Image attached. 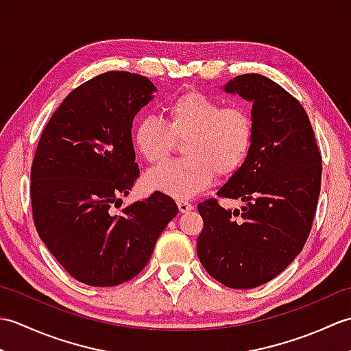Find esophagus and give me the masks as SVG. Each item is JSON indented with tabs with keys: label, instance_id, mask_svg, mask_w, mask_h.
Returning <instances> with one entry per match:
<instances>
[{
	"label": "esophagus",
	"instance_id": "34e87169",
	"mask_svg": "<svg viewBox=\"0 0 351 351\" xmlns=\"http://www.w3.org/2000/svg\"><path fill=\"white\" fill-rule=\"evenodd\" d=\"M178 208H180L181 213H189L195 206H193L190 202H187V200H178Z\"/></svg>",
	"mask_w": 351,
	"mask_h": 351
}]
</instances>
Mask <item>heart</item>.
I'll return each instance as SVG.
<instances>
[{"instance_id": "heart-1", "label": "heart", "mask_w": 351, "mask_h": 351, "mask_svg": "<svg viewBox=\"0 0 351 351\" xmlns=\"http://www.w3.org/2000/svg\"><path fill=\"white\" fill-rule=\"evenodd\" d=\"M166 121L140 117L132 143L147 162H160L184 140V158L152 169L146 187L178 199H190L210 187L214 173L230 176L241 169L253 145V121L243 107H225L221 101L199 90L171 98Z\"/></svg>"}]
</instances>
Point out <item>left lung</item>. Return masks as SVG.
Segmentation results:
<instances>
[{
  "instance_id": "obj_1",
  "label": "left lung",
  "mask_w": 351,
  "mask_h": 351,
  "mask_svg": "<svg viewBox=\"0 0 351 351\" xmlns=\"http://www.w3.org/2000/svg\"><path fill=\"white\" fill-rule=\"evenodd\" d=\"M226 92L253 102V145L217 196L241 199V211L217 199L197 205L204 229L197 256L225 287L256 288L293 263L306 243L322 189V154L302 104L259 73L238 75Z\"/></svg>"
}]
</instances>
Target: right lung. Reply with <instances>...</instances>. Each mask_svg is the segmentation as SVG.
I'll return each mask as SVG.
<instances>
[{
    "mask_svg": "<svg viewBox=\"0 0 351 351\" xmlns=\"http://www.w3.org/2000/svg\"><path fill=\"white\" fill-rule=\"evenodd\" d=\"M152 92L137 73L96 75L66 96L36 147L34 226L64 270L86 285L114 287L137 276L178 214L175 200L160 191L113 214L140 176L131 126Z\"/></svg>",
    "mask_w": 351,
    "mask_h": 351,
    "instance_id": "add662e5",
    "label": "right lung"
}]
</instances>
